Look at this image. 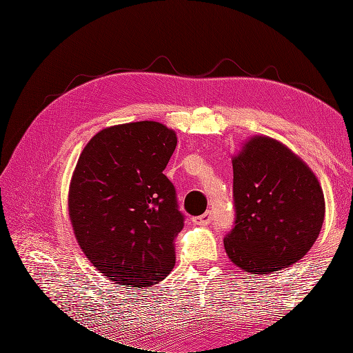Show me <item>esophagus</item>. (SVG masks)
<instances>
[{
    "label": "esophagus",
    "mask_w": 353,
    "mask_h": 353,
    "mask_svg": "<svg viewBox=\"0 0 353 353\" xmlns=\"http://www.w3.org/2000/svg\"><path fill=\"white\" fill-rule=\"evenodd\" d=\"M210 221H212V213L210 212L203 213L201 216L193 218V222L196 223V225H208V223H210Z\"/></svg>",
    "instance_id": "1"
}]
</instances>
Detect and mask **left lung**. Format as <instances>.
Listing matches in <instances>:
<instances>
[{
	"label": "left lung",
	"instance_id": "left-lung-1",
	"mask_svg": "<svg viewBox=\"0 0 353 353\" xmlns=\"http://www.w3.org/2000/svg\"><path fill=\"white\" fill-rule=\"evenodd\" d=\"M236 222L223 248L250 274H272L301 261L323 228L321 184L303 160L275 138L253 135L232 156Z\"/></svg>",
	"mask_w": 353,
	"mask_h": 353
}]
</instances>
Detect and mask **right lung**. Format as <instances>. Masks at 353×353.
Returning <instances> with one entry per match:
<instances>
[{"mask_svg":"<svg viewBox=\"0 0 353 353\" xmlns=\"http://www.w3.org/2000/svg\"><path fill=\"white\" fill-rule=\"evenodd\" d=\"M176 141L160 122L113 125L91 138L73 170L68 205L74 237L117 285H153L174 268L184 216L163 169Z\"/></svg>","mask_w":353,"mask_h":353,"instance_id":"obj_1","label":"right lung"}]
</instances>
